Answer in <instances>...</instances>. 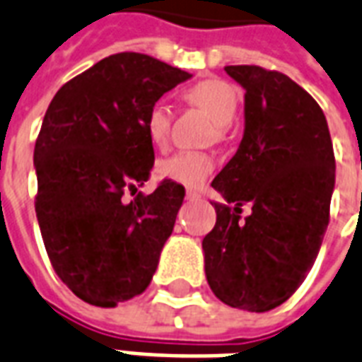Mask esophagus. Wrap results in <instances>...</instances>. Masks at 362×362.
I'll list each match as a JSON object with an SVG mask.
<instances>
[{"mask_svg":"<svg viewBox=\"0 0 362 362\" xmlns=\"http://www.w3.org/2000/svg\"><path fill=\"white\" fill-rule=\"evenodd\" d=\"M187 198H189V200H198V198H200V192L194 189H189L187 190Z\"/></svg>","mask_w":362,"mask_h":362,"instance_id":"34e87169","label":"esophagus"}]
</instances>
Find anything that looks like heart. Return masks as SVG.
Segmentation results:
<instances>
[{"label":"heart","instance_id":"b5f03b06","mask_svg":"<svg viewBox=\"0 0 362 362\" xmlns=\"http://www.w3.org/2000/svg\"><path fill=\"white\" fill-rule=\"evenodd\" d=\"M185 100L194 107L206 111L215 120L217 137H225L228 126L236 119L240 94L230 83L223 79H207L190 86ZM145 132L155 147H166L172 132V111L164 102L151 103L145 113ZM215 168L211 155L204 151H179L160 162L158 172L162 177L172 179L187 187H200Z\"/></svg>","mask_w":362,"mask_h":362}]
</instances>
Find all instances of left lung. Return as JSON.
<instances>
[{"label":"left lung","mask_w":362,"mask_h":362,"mask_svg":"<svg viewBox=\"0 0 362 362\" xmlns=\"http://www.w3.org/2000/svg\"><path fill=\"white\" fill-rule=\"evenodd\" d=\"M245 88V132L213 179L225 202L204 238L209 287L221 302L268 312L293 296L317 259L330 221L334 151L323 109L287 75L226 66ZM252 215L241 219V206Z\"/></svg>","instance_id":"1"}]
</instances>
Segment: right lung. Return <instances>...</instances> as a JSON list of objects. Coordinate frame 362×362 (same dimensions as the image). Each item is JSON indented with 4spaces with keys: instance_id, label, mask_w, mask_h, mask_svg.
I'll use <instances>...</instances> for the list:
<instances>
[{
    "instance_id": "obj_1",
    "label": "right lung",
    "mask_w": 362,
    "mask_h": 362,
    "mask_svg": "<svg viewBox=\"0 0 362 362\" xmlns=\"http://www.w3.org/2000/svg\"><path fill=\"white\" fill-rule=\"evenodd\" d=\"M190 77L119 52L67 81L45 113L33 151L39 228L58 277L92 306L130 300L153 279L185 187L162 179L155 192H137L155 164L145 113Z\"/></svg>"
}]
</instances>
